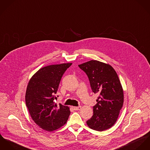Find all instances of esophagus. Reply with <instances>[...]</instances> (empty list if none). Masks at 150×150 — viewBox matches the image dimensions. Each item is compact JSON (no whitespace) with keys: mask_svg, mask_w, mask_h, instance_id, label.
Here are the masks:
<instances>
[{"mask_svg":"<svg viewBox=\"0 0 150 150\" xmlns=\"http://www.w3.org/2000/svg\"><path fill=\"white\" fill-rule=\"evenodd\" d=\"M72 109H73L74 110H81V106H78V107L73 106V107H72Z\"/></svg>","mask_w":150,"mask_h":150,"instance_id":"esophagus-1","label":"esophagus"}]
</instances>
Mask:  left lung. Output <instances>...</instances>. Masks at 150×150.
Masks as SVG:
<instances>
[{
  "label": "left lung",
  "instance_id": "left-lung-1",
  "mask_svg": "<svg viewBox=\"0 0 150 150\" xmlns=\"http://www.w3.org/2000/svg\"><path fill=\"white\" fill-rule=\"evenodd\" d=\"M78 66L87 75L93 92L100 95L87 124L96 131L106 130L116 122L124 103L123 89L116 72L110 65L97 60Z\"/></svg>",
  "mask_w": 150,
  "mask_h": 150
}]
</instances>
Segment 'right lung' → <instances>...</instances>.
<instances>
[{
    "label": "right lung",
    "mask_w": 150,
    "mask_h": 150,
    "mask_svg": "<svg viewBox=\"0 0 150 150\" xmlns=\"http://www.w3.org/2000/svg\"><path fill=\"white\" fill-rule=\"evenodd\" d=\"M72 63L50 65L40 69L30 79L26 91V105L35 123L45 131L51 132L67 122L68 106L54 100L62 77Z\"/></svg>",
    "instance_id": "obj_1"
}]
</instances>
